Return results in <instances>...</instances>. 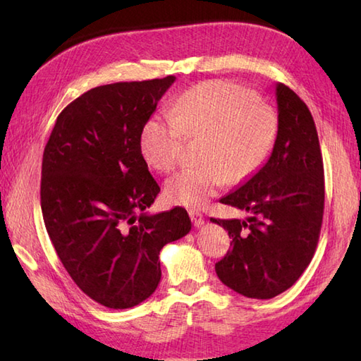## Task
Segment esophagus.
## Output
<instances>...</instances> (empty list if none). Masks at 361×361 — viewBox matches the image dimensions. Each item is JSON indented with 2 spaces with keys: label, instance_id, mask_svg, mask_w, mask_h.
Masks as SVG:
<instances>
[{
  "label": "esophagus",
  "instance_id": "34e87169",
  "mask_svg": "<svg viewBox=\"0 0 361 361\" xmlns=\"http://www.w3.org/2000/svg\"><path fill=\"white\" fill-rule=\"evenodd\" d=\"M189 217H190V220H192V224L195 226H202L204 224V217H203V214L200 211L190 209L189 211Z\"/></svg>",
  "mask_w": 361,
  "mask_h": 361
}]
</instances>
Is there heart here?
I'll return each mask as SVG.
<instances>
[{
  "mask_svg": "<svg viewBox=\"0 0 361 361\" xmlns=\"http://www.w3.org/2000/svg\"><path fill=\"white\" fill-rule=\"evenodd\" d=\"M251 90L226 80L198 83L176 97L172 113H157L141 130L144 158L161 172L178 164L185 137L203 135V163L185 166L166 181L176 204L200 208L226 185L264 164L278 135V116Z\"/></svg>",
  "mask_w": 361,
  "mask_h": 361,
  "instance_id": "obj_1",
  "label": "heart"
}]
</instances>
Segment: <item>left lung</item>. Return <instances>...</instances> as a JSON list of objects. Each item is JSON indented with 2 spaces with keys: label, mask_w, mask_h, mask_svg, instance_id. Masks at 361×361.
Returning <instances> with one entry per match:
<instances>
[{
  "label": "left lung",
  "mask_w": 361,
  "mask_h": 361,
  "mask_svg": "<svg viewBox=\"0 0 361 361\" xmlns=\"http://www.w3.org/2000/svg\"><path fill=\"white\" fill-rule=\"evenodd\" d=\"M278 135L264 167L220 203L250 212L245 220L211 219L231 237L216 264L219 279L255 299L281 295L315 255L324 214V167L307 105L283 83L276 85Z\"/></svg>",
  "instance_id": "1"
}]
</instances>
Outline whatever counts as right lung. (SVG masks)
Listing matches in <instances>:
<instances>
[{
	"mask_svg": "<svg viewBox=\"0 0 361 361\" xmlns=\"http://www.w3.org/2000/svg\"><path fill=\"white\" fill-rule=\"evenodd\" d=\"M173 80L87 91L59 114L43 152L46 231L75 286L109 309L147 299L161 279V248L190 231L185 208L145 212L159 186L142 157L141 130Z\"/></svg>",
	"mask_w": 361,
	"mask_h": 361,
	"instance_id": "add662e5",
	"label": "right lung"
}]
</instances>
